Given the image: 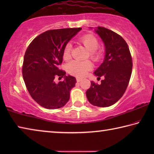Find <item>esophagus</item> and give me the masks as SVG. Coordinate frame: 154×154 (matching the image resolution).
Returning <instances> with one entry per match:
<instances>
[{
    "label": "esophagus",
    "instance_id": "34e87169",
    "mask_svg": "<svg viewBox=\"0 0 154 154\" xmlns=\"http://www.w3.org/2000/svg\"><path fill=\"white\" fill-rule=\"evenodd\" d=\"M82 78H79V77H77V82H81V81H82Z\"/></svg>",
    "mask_w": 154,
    "mask_h": 154
}]
</instances>
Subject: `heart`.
<instances>
[{
  "label": "heart",
  "mask_w": 154,
  "mask_h": 154,
  "mask_svg": "<svg viewBox=\"0 0 154 154\" xmlns=\"http://www.w3.org/2000/svg\"><path fill=\"white\" fill-rule=\"evenodd\" d=\"M80 41L83 45L90 51V57L97 60L101 56V51L97 49L99 43L97 38L92 35H86L80 38ZM72 45L68 43L64 47L63 51V58L64 60L69 59L71 56ZM92 64L90 61L72 60L67 65V70L70 73L77 77H83L85 76L90 70L92 69Z\"/></svg>",
  "instance_id": "obj_1"
}]
</instances>
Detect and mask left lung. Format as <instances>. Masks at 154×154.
I'll return each instance as SVG.
<instances>
[{
    "instance_id": "left-lung-1",
    "label": "left lung",
    "mask_w": 154,
    "mask_h": 154,
    "mask_svg": "<svg viewBox=\"0 0 154 154\" xmlns=\"http://www.w3.org/2000/svg\"><path fill=\"white\" fill-rule=\"evenodd\" d=\"M96 32L102 38L105 48V60L94 72L100 85L91 82L86 91L88 100L100 107L113 105L122 98L128 85L132 69V56L128 44L118 34L98 26Z\"/></svg>"
}]
</instances>
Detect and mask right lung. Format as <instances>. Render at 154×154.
<instances>
[{
    "label": "right lung",
    "mask_w": 154,
    "mask_h": 154,
    "mask_svg": "<svg viewBox=\"0 0 154 154\" xmlns=\"http://www.w3.org/2000/svg\"><path fill=\"white\" fill-rule=\"evenodd\" d=\"M82 28H62L45 31L34 38L25 52L22 75L28 92L38 105L56 109L66 105L70 91L75 87V77L59 69L65 45ZM65 80L56 84L55 77Z\"/></svg>",
    "instance_id": "right-lung-1"
}]
</instances>
